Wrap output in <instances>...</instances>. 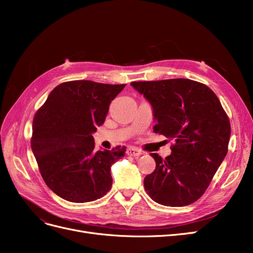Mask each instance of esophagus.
Listing matches in <instances>:
<instances>
[{
  "label": "esophagus",
  "instance_id": "esophagus-1",
  "mask_svg": "<svg viewBox=\"0 0 253 253\" xmlns=\"http://www.w3.org/2000/svg\"><path fill=\"white\" fill-rule=\"evenodd\" d=\"M126 154H127L128 156H134V157H137V156L141 155V154H142V152H141L139 149H137V148L129 147V148L127 149V151H126Z\"/></svg>",
  "mask_w": 253,
  "mask_h": 253
}]
</instances>
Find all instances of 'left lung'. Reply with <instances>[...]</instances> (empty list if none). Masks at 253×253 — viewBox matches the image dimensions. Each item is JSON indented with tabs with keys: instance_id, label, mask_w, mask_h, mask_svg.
<instances>
[{
	"instance_id": "8db88e82",
	"label": "left lung",
	"mask_w": 253,
	"mask_h": 253,
	"mask_svg": "<svg viewBox=\"0 0 253 253\" xmlns=\"http://www.w3.org/2000/svg\"><path fill=\"white\" fill-rule=\"evenodd\" d=\"M151 103L154 132L174 140L170 156L156 153V169L143 185L153 201L170 207L196 202L227 155L230 121L217 96L190 79L132 82Z\"/></svg>"
}]
</instances>
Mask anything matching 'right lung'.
Wrapping results in <instances>:
<instances>
[{"label":"right lung","mask_w":253,"mask_h":253,"mask_svg":"<svg viewBox=\"0 0 253 253\" xmlns=\"http://www.w3.org/2000/svg\"><path fill=\"white\" fill-rule=\"evenodd\" d=\"M126 84L75 80L59 84L37 111L30 144L47 187L72 203L101 198L112 187L111 166L126 147L95 151L93 133Z\"/></svg>","instance_id":"obj_1"}]
</instances>
